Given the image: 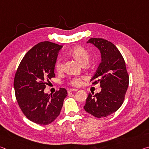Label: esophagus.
<instances>
[{"label":"esophagus","instance_id":"1","mask_svg":"<svg viewBox=\"0 0 149 149\" xmlns=\"http://www.w3.org/2000/svg\"><path fill=\"white\" fill-rule=\"evenodd\" d=\"M77 91V89H74V88H71V89H68V92L70 93V92H72V91Z\"/></svg>","mask_w":149,"mask_h":149}]
</instances>
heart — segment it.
Segmentation results:
<instances>
[{
    "label": "heart",
    "mask_w": 149,
    "mask_h": 149,
    "mask_svg": "<svg viewBox=\"0 0 149 149\" xmlns=\"http://www.w3.org/2000/svg\"><path fill=\"white\" fill-rule=\"evenodd\" d=\"M69 54L73 58L79 63L81 65H85L89 62L91 55L89 52L84 47L81 46H76L70 50ZM62 69V61L61 59L56 60L55 63V70L57 72H60ZM85 79L84 76L70 77L68 79V84L74 87H79L82 84L83 81Z\"/></svg>",
    "instance_id": "obj_1"
}]
</instances>
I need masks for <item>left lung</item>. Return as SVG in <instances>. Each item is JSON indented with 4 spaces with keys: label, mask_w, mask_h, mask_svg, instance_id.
I'll return each instance as SVG.
<instances>
[{
    "label": "left lung",
    "mask_w": 149,
    "mask_h": 149,
    "mask_svg": "<svg viewBox=\"0 0 149 149\" xmlns=\"http://www.w3.org/2000/svg\"><path fill=\"white\" fill-rule=\"evenodd\" d=\"M87 42L97 47L102 62L91 79L93 85L100 83L99 93H89L85 110L96 118H105L119 109L125 99L129 85V74L122 54L115 45L102 38H91Z\"/></svg>",
    "instance_id": "obj_1"
}]
</instances>
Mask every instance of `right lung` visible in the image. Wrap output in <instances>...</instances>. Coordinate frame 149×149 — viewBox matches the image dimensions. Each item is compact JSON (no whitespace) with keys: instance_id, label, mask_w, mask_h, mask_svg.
Listing matches in <instances>:
<instances>
[{"instance_id":"1","label":"right lung","mask_w":149,"mask_h":149,"mask_svg":"<svg viewBox=\"0 0 149 149\" xmlns=\"http://www.w3.org/2000/svg\"><path fill=\"white\" fill-rule=\"evenodd\" d=\"M62 45L49 41L39 42L25 55L14 80L15 95L22 112L30 121L48 125L58 116L68 95L64 88L53 95L45 94L49 79L55 77L54 66Z\"/></svg>"}]
</instances>
